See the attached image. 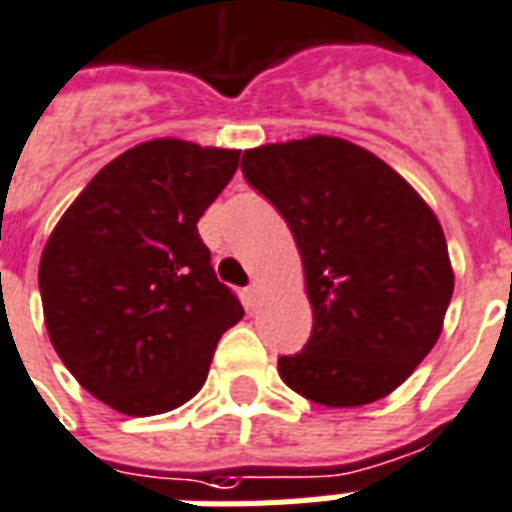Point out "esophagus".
I'll return each mask as SVG.
<instances>
[{
  "label": "esophagus",
  "mask_w": 512,
  "mask_h": 512,
  "mask_svg": "<svg viewBox=\"0 0 512 512\" xmlns=\"http://www.w3.org/2000/svg\"><path fill=\"white\" fill-rule=\"evenodd\" d=\"M244 295H247L249 305H255L257 297H260V284H257V281H252V284H249V287L244 289Z\"/></svg>",
  "instance_id": "1"
}]
</instances>
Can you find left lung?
<instances>
[{
	"label": "left lung",
	"instance_id": "left-lung-1",
	"mask_svg": "<svg viewBox=\"0 0 512 512\" xmlns=\"http://www.w3.org/2000/svg\"><path fill=\"white\" fill-rule=\"evenodd\" d=\"M241 172L287 220L313 329L279 374L324 406L388 396L436 345L454 292L449 249L404 177L340 138L244 151Z\"/></svg>",
	"mask_w": 512,
	"mask_h": 512
}]
</instances>
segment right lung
Returning <instances> with one entry per match:
<instances>
[{"instance_id": "add662e5", "label": "right lung", "mask_w": 512, "mask_h": 512, "mask_svg": "<svg viewBox=\"0 0 512 512\" xmlns=\"http://www.w3.org/2000/svg\"><path fill=\"white\" fill-rule=\"evenodd\" d=\"M236 167L239 151L140 143L92 177L44 247L52 345L116 412L148 417L196 396L217 340L244 316L196 228Z\"/></svg>"}]
</instances>
